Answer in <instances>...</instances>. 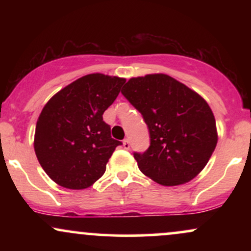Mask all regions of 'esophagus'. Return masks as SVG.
Segmentation results:
<instances>
[{
  "label": "esophagus",
  "mask_w": 251,
  "mask_h": 251,
  "mask_svg": "<svg viewBox=\"0 0 251 251\" xmlns=\"http://www.w3.org/2000/svg\"><path fill=\"white\" fill-rule=\"evenodd\" d=\"M123 146H124V149H125V150H128L129 146H131V144H129V139H127V138H126V139H124L123 140Z\"/></svg>",
  "instance_id": "esophagus-1"
}]
</instances>
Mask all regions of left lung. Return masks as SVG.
<instances>
[{
	"label": "left lung",
	"instance_id": "obj_1",
	"mask_svg": "<svg viewBox=\"0 0 251 251\" xmlns=\"http://www.w3.org/2000/svg\"><path fill=\"white\" fill-rule=\"evenodd\" d=\"M122 93L149 127V149L133 153L140 171L165 186L194 179L217 145L216 120L208 102L166 74L132 77Z\"/></svg>",
	"mask_w": 251,
	"mask_h": 251
}]
</instances>
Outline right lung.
I'll list each match as a JSON object with an SVG mask.
<instances>
[{"instance_id": "obj_1", "label": "right lung", "mask_w": 251, "mask_h": 251, "mask_svg": "<svg viewBox=\"0 0 251 251\" xmlns=\"http://www.w3.org/2000/svg\"><path fill=\"white\" fill-rule=\"evenodd\" d=\"M126 80L88 74L59 91L45 105L36 123L34 150L40 165L67 189L91 186L122 142L111 137L102 119Z\"/></svg>"}]
</instances>
